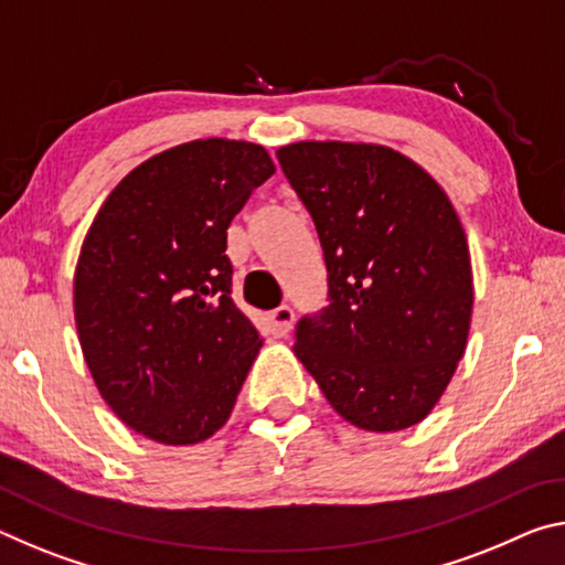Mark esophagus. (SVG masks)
<instances>
[{"label":"esophagus","mask_w":565,"mask_h":565,"mask_svg":"<svg viewBox=\"0 0 565 565\" xmlns=\"http://www.w3.org/2000/svg\"><path fill=\"white\" fill-rule=\"evenodd\" d=\"M269 323H271L274 337H286V333H289L291 327H294V309H291V306L281 303L279 309H274L269 313Z\"/></svg>","instance_id":"esophagus-1"}]
</instances>
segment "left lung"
<instances>
[{
	"instance_id": "1",
	"label": "left lung",
	"mask_w": 565,
	"mask_h": 565,
	"mask_svg": "<svg viewBox=\"0 0 565 565\" xmlns=\"http://www.w3.org/2000/svg\"><path fill=\"white\" fill-rule=\"evenodd\" d=\"M276 157L329 274V306L296 323V356L349 424L379 434L418 424L471 327V256L456 209L388 147L296 141Z\"/></svg>"
}]
</instances>
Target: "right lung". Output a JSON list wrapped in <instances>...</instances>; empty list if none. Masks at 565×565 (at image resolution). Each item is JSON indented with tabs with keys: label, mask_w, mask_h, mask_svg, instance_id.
<instances>
[{
	"label": "right lung",
	"mask_w": 565,
	"mask_h": 565,
	"mask_svg": "<svg viewBox=\"0 0 565 565\" xmlns=\"http://www.w3.org/2000/svg\"><path fill=\"white\" fill-rule=\"evenodd\" d=\"M274 171L252 141L167 149L119 181L84 238L74 274L84 361L114 414L151 441L214 436L262 349L232 301L226 228Z\"/></svg>",
	"instance_id": "add662e5"
}]
</instances>
